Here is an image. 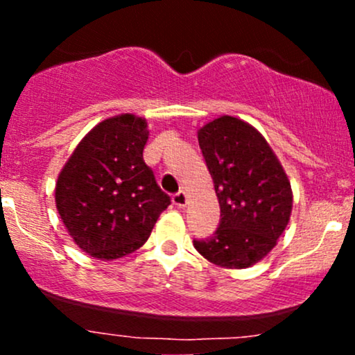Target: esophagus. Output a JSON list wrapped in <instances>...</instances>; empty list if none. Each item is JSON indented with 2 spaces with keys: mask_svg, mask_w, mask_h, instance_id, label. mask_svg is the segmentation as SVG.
<instances>
[{
  "mask_svg": "<svg viewBox=\"0 0 355 355\" xmlns=\"http://www.w3.org/2000/svg\"><path fill=\"white\" fill-rule=\"evenodd\" d=\"M172 202H173L175 207H178V209H183V207L187 205V193H185V191H178V193H175Z\"/></svg>",
  "mask_w": 355,
  "mask_h": 355,
  "instance_id": "obj_1",
  "label": "esophagus"
}]
</instances>
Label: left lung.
Wrapping results in <instances>:
<instances>
[{
  "label": "left lung",
  "mask_w": 355,
  "mask_h": 355,
  "mask_svg": "<svg viewBox=\"0 0 355 355\" xmlns=\"http://www.w3.org/2000/svg\"><path fill=\"white\" fill-rule=\"evenodd\" d=\"M198 145L222 218L214 237L193 240V245L218 267L255 266L288 225L294 202L291 180L262 133L237 116L222 115L203 125Z\"/></svg>",
  "instance_id": "obj_1"
}]
</instances>
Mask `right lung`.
I'll return each mask as SVG.
<instances>
[{
	"label": "right lung",
	"mask_w": 355,
	"mask_h": 355,
	"mask_svg": "<svg viewBox=\"0 0 355 355\" xmlns=\"http://www.w3.org/2000/svg\"><path fill=\"white\" fill-rule=\"evenodd\" d=\"M148 135L144 116H110L81 138L56 178L60 218L73 242L96 260L140 248L170 205L144 162Z\"/></svg>",
	"instance_id": "1"
}]
</instances>
